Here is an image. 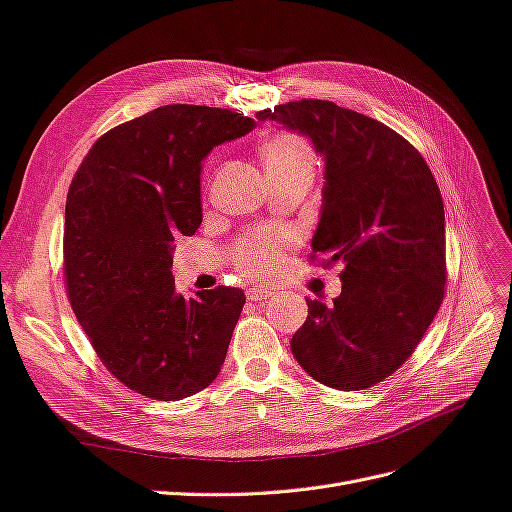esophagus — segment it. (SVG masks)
Returning a JSON list of instances; mask_svg holds the SVG:
<instances>
[{
  "label": "esophagus",
  "mask_w": 512,
  "mask_h": 512,
  "mask_svg": "<svg viewBox=\"0 0 512 512\" xmlns=\"http://www.w3.org/2000/svg\"><path fill=\"white\" fill-rule=\"evenodd\" d=\"M270 296H274V291L264 289V287H251L246 291V298L251 302H261V300H268Z\"/></svg>",
  "instance_id": "1"
}]
</instances>
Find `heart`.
Returning <instances> with one entry per match:
<instances>
[{
	"label": "heart",
	"mask_w": 512,
	"mask_h": 512,
	"mask_svg": "<svg viewBox=\"0 0 512 512\" xmlns=\"http://www.w3.org/2000/svg\"><path fill=\"white\" fill-rule=\"evenodd\" d=\"M270 182L285 178H313L317 156L313 145L296 133H272L257 148ZM294 244L291 233H244L231 246V264L246 279L266 281L281 268L285 248Z\"/></svg>",
	"instance_id": "heart-1"
}]
</instances>
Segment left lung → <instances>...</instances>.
I'll list each match as a JSON object with an SVG mask.
<instances>
[{
	"instance_id": "1",
	"label": "left lung",
	"mask_w": 512,
	"mask_h": 512,
	"mask_svg": "<svg viewBox=\"0 0 512 512\" xmlns=\"http://www.w3.org/2000/svg\"><path fill=\"white\" fill-rule=\"evenodd\" d=\"M306 135L326 160L313 253L343 264L332 306L306 300L291 354L319 384L364 390L414 354L446 285L442 193L425 158L386 124L330 100L257 113Z\"/></svg>"
}]
</instances>
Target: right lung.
Instances as JSON below:
<instances>
[{"instance_id":"right-lung-1","label":"right lung","mask_w":512,"mask_h":512,"mask_svg":"<svg viewBox=\"0 0 512 512\" xmlns=\"http://www.w3.org/2000/svg\"><path fill=\"white\" fill-rule=\"evenodd\" d=\"M255 128L244 113L165 105L111 128L66 197L64 279L109 373L156 401H180L221 371L246 302L238 287L184 298L173 240L201 225V160Z\"/></svg>"}]
</instances>
